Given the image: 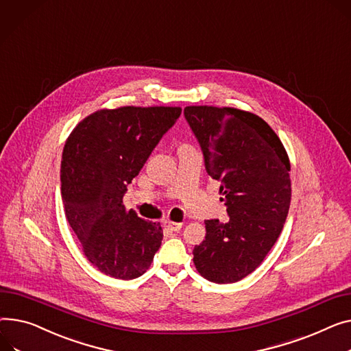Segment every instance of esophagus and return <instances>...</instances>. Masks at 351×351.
Masks as SVG:
<instances>
[{
  "label": "esophagus",
  "instance_id": "obj_1",
  "mask_svg": "<svg viewBox=\"0 0 351 351\" xmlns=\"http://www.w3.org/2000/svg\"><path fill=\"white\" fill-rule=\"evenodd\" d=\"M165 226H167L169 230H172V231H179V230L183 227L182 223H176V221H171V220L165 221Z\"/></svg>",
  "mask_w": 351,
  "mask_h": 351
}]
</instances>
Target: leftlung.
I'll use <instances>...</instances> for the list:
<instances>
[{"label":"left lung","instance_id":"8db88e82","mask_svg":"<svg viewBox=\"0 0 351 351\" xmlns=\"http://www.w3.org/2000/svg\"><path fill=\"white\" fill-rule=\"evenodd\" d=\"M184 117L220 183L228 223L206 220V239L193 250L197 272L232 284L261 265L284 228L291 204V162L275 131L250 111L188 106Z\"/></svg>","mask_w":351,"mask_h":351}]
</instances>
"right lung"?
Segmentation results:
<instances>
[{
	"label": "right lung",
	"instance_id": "obj_1",
	"mask_svg": "<svg viewBox=\"0 0 351 351\" xmlns=\"http://www.w3.org/2000/svg\"><path fill=\"white\" fill-rule=\"evenodd\" d=\"M180 107L103 108L83 119L62 155L64 215L86 258L100 272L134 279L151 267L163 232L127 210V184L179 119Z\"/></svg>",
	"mask_w": 351,
	"mask_h": 351
}]
</instances>
